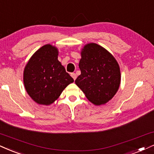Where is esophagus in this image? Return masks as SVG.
Returning <instances> with one entry per match:
<instances>
[{
  "mask_svg": "<svg viewBox=\"0 0 154 154\" xmlns=\"http://www.w3.org/2000/svg\"><path fill=\"white\" fill-rule=\"evenodd\" d=\"M71 75L72 76V78H73V79H74V80H75V79H76L77 75H76V74H75V73H71Z\"/></svg>",
  "mask_w": 154,
  "mask_h": 154,
  "instance_id": "esophagus-1",
  "label": "esophagus"
}]
</instances>
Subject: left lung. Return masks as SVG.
I'll return each mask as SVG.
<instances>
[{
    "label": "left lung",
    "instance_id": "left-lung-1",
    "mask_svg": "<svg viewBox=\"0 0 154 154\" xmlns=\"http://www.w3.org/2000/svg\"><path fill=\"white\" fill-rule=\"evenodd\" d=\"M81 75L75 81L86 98L96 106L109 101L119 90L121 72L119 63L107 50L88 43L81 50Z\"/></svg>",
    "mask_w": 154,
    "mask_h": 154
}]
</instances>
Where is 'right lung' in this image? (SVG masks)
<instances>
[{
    "mask_svg": "<svg viewBox=\"0 0 154 154\" xmlns=\"http://www.w3.org/2000/svg\"><path fill=\"white\" fill-rule=\"evenodd\" d=\"M57 48L47 44L34 54L23 71L25 88L37 103L50 105L73 79L58 60Z\"/></svg>",
    "mask_w": 154,
    "mask_h": 154,
    "instance_id": "obj_1",
    "label": "right lung"
}]
</instances>
